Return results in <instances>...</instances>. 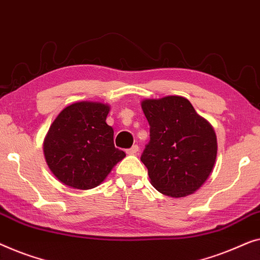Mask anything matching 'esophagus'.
<instances>
[{
	"instance_id": "obj_1",
	"label": "esophagus",
	"mask_w": 260,
	"mask_h": 260,
	"mask_svg": "<svg viewBox=\"0 0 260 260\" xmlns=\"http://www.w3.org/2000/svg\"><path fill=\"white\" fill-rule=\"evenodd\" d=\"M138 152H139V147H138V145H134V146H132V147H131L129 149H127V151H126L127 154H131V155H134V154H137Z\"/></svg>"
}]
</instances>
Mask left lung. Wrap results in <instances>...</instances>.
<instances>
[{
    "mask_svg": "<svg viewBox=\"0 0 260 260\" xmlns=\"http://www.w3.org/2000/svg\"><path fill=\"white\" fill-rule=\"evenodd\" d=\"M142 111L151 140L141 154L151 184L162 194L180 198L200 188L213 170L217 137L187 99H146Z\"/></svg>",
    "mask_w": 260,
    "mask_h": 260,
    "instance_id": "1",
    "label": "left lung"
}]
</instances>
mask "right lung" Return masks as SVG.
Listing matches in <instances>:
<instances>
[{"instance_id": "1", "label": "right lung", "mask_w": 260, "mask_h": 260, "mask_svg": "<svg viewBox=\"0 0 260 260\" xmlns=\"http://www.w3.org/2000/svg\"><path fill=\"white\" fill-rule=\"evenodd\" d=\"M109 106L81 101L66 107L43 142L47 165L62 184L78 189L96 187L125 158L115 148L114 131L106 123Z\"/></svg>"}]
</instances>
